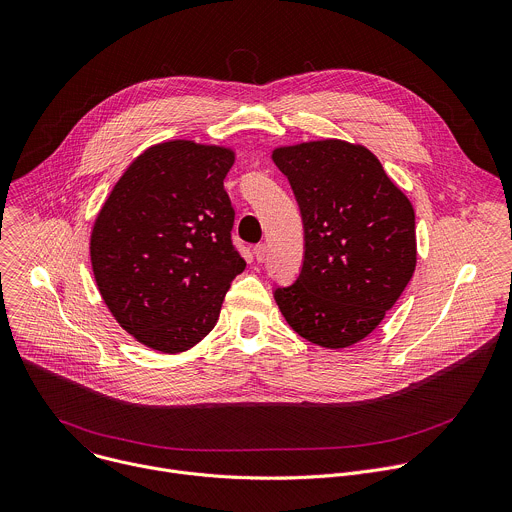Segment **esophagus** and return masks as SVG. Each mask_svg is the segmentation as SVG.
I'll return each instance as SVG.
<instances>
[{"label":"esophagus","instance_id":"obj_1","mask_svg":"<svg viewBox=\"0 0 512 512\" xmlns=\"http://www.w3.org/2000/svg\"><path fill=\"white\" fill-rule=\"evenodd\" d=\"M253 253H255L257 261H259V263H263V261L267 259V245H265V243H259V245H255Z\"/></svg>","mask_w":512,"mask_h":512}]
</instances>
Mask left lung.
Here are the masks:
<instances>
[{
	"label": "left lung",
	"mask_w": 512,
	"mask_h": 512,
	"mask_svg": "<svg viewBox=\"0 0 512 512\" xmlns=\"http://www.w3.org/2000/svg\"><path fill=\"white\" fill-rule=\"evenodd\" d=\"M301 211L299 277L275 301L307 342L339 350L370 335L416 269L408 197L362 144L313 140L273 150Z\"/></svg>",
	"instance_id": "8db88e82"
}]
</instances>
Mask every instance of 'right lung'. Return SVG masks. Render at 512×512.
Returning a JSON list of instances; mask_svg holds the SVG:
<instances>
[{
	"label": "right lung",
	"mask_w": 512,
	"mask_h": 512,
	"mask_svg": "<svg viewBox=\"0 0 512 512\" xmlns=\"http://www.w3.org/2000/svg\"><path fill=\"white\" fill-rule=\"evenodd\" d=\"M235 152L193 140L144 150L102 205L90 259L116 321L140 344L179 354L215 327L245 259L223 187Z\"/></svg>",
	"instance_id": "obj_1"
}]
</instances>
